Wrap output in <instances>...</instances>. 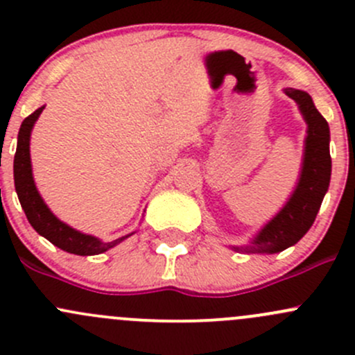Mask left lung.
<instances>
[{"mask_svg":"<svg viewBox=\"0 0 355 355\" xmlns=\"http://www.w3.org/2000/svg\"><path fill=\"white\" fill-rule=\"evenodd\" d=\"M284 92L295 101L307 125L299 178L284 207L261 227L249 244L228 245L235 252L277 254L295 245L313 227L330 187L331 156L328 121L316 110L313 98L306 91L287 87Z\"/></svg>","mask_w":355,"mask_h":355,"instance_id":"8db88e82","label":"left lung"}]
</instances>
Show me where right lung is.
Instances as JSON below:
<instances>
[{
  "label": "right lung",
  "mask_w": 355,
  "mask_h": 355,
  "mask_svg": "<svg viewBox=\"0 0 355 355\" xmlns=\"http://www.w3.org/2000/svg\"><path fill=\"white\" fill-rule=\"evenodd\" d=\"M44 106L37 108L32 114L22 121L19 130V139H17V153L13 159V178H15V191L19 196L20 206H22L28 223L32 225L35 232L41 237L48 239L53 245L60 247L62 250L77 256H96L106 250L113 249L114 245L121 244L125 239L134 235L135 232L123 235L111 242H103L101 239L94 235L84 234L80 230H75L65 221L60 220L55 213L48 207L44 199L39 194L35 187L34 175H32V161H31V134L37 121L39 114L42 113Z\"/></svg>",
  "instance_id": "right-lung-1"
}]
</instances>
